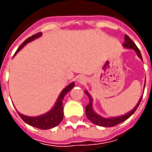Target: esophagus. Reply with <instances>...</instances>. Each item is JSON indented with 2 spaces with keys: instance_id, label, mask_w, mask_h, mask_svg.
I'll return each instance as SVG.
<instances>
[{
  "instance_id": "1",
  "label": "esophagus",
  "mask_w": 152,
  "mask_h": 152,
  "mask_svg": "<svg viewBox=\"0 0 152 152\" xmlns=\"http://www.w3.org/2000/svg\"><path fill=\"white\" fill-rule=\"evenodd\" d=\"M77 82L79 83V84H84V83L86 82V78L83 76H79L78 79H77Z\"/></svg>"
}]
</instances>
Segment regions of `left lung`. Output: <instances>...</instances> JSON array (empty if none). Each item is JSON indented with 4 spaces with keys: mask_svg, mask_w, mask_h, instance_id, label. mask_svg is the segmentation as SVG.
I'll use <instances>...</instances> for the list:
<instances>
[{
    "mask_svg": "<svg viewBox=\"0 0 152 152\" xmlns=\"http://www.w3.org/2000/svg\"><path fill=\"white\" fill-rule=\"evenodd\" d=\"M122 46L125 48V49H129V50H133L137 53V57L142 61V54L141 52L138 50V48L136 46V45L134 43V41L131 40L130 38L128 37L127 35H124V43L122 44ZM146 84V81H145ZM145 84H144V88H145ZM87 96L89 97V102L88 105L86 107V114L87 118L89 119V121L92 122L93 124L99 125V126H102V127H113L115 125L121 124L122 122H124V121H126L128 118H129L134 114L135 111L137 110V107L139 106L141 100L142 96H141V98L138 100V102L136 104V106L134 107V108L130 110L129 112H128L127 113H125L124 115H118V116H111V117H103L102 115H100L98 113H96V112L94 110V107H93V99L91 95L89 94V93L87 90H85Z\"/></svg>",
    "mask_w": 152,
    "mask_h": 152,
    "instance_id": "obj_1",
    "label": "left lung"
}]
</instances>
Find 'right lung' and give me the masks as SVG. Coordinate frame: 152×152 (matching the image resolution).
I'll return each instance as SVG.
<instances>
[{
	"label": "right lung",
	"mask_w": 152,
	"mask_h": 152,
	"mask_svg": "<svg viewBox=\"0 0 152 152\" xmlns=\"http://www.w3.org/2000/svg\"><path fill=\"white\" fill-rule=\"evenodd\" d=\"M41 35H42V33H38V34H36L34 36H32V37H30L29 38H28L19 46L17 51L15 52V55H16L27 44L39 38L40 37H41ZM74 86H75V83L74 82L70 83L68 86H66L61 91L60 94L57 99V101L54 103V105L53 106V107L50 109L49 112H47L46 113L40 115H37V116H29V115H26L22 114V113L18 112L19 116L21 117L22 120L24 121L25 123H27V124L31 125L32 127L37 128V129H49L56 127L57 125H58L61 123V121H63V99H64V97H65L66 94L72 89Z\"/></svg>",
	"instance_id": "add662e5"
}]
</instances>
